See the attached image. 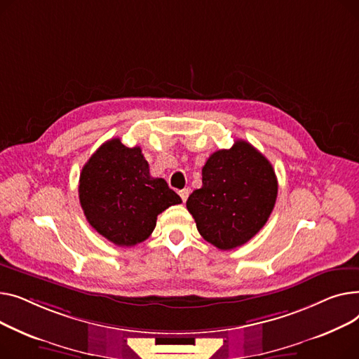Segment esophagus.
<instances>
[{
	"label": "esophagus",
	"mask_w": 359,
	"mask_h": 359,
	"mask_svg": "<svg viewBox=\"0 0 359 359\" xmlns=\"http://www.w3.org/2000/svg\"><path fill=\"white\" fill-rule=\"evenodd\" d=\"M180 196H181V200L185 203V201H187V198H188V196H189V189H188V188L181 189V191H180Z\"/></svg>",
	"instance_id": "34e87169"
}]
</instances>
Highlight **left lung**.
I'll return each mask as SVG.
<instances>
[{"mask_svg":"<svg viewBox=\"0 0 359 359\" xmlns=\"http://www.w3.org/2000/svg\"><path fill=\"white\" fill-rule=\"evenodd\" d=\"M203 185L187 200L200 235L222 250L254 238L276 205L278 181L269 161L245 140L210 155Z\"/></svg>","mask_w":359,"mask_h":359,"instance_id":"8db88e82","label":"left lung"}]
</instances>
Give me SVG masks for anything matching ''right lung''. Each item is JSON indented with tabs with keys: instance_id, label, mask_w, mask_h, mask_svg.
Here are the masks:
<instances>
[{
	"instance_id": "add662e5",
	"label": "right lung",
	"mask_w": 359,
	"mask_h": 359,
	"mask_svg": "<svg viewBox=\"0 0 359 359\" xmlns=\"http://www.w3.org/2000/svg\"><path fill=\"white\" fill-rule=\"evenodd\" d=\"M78 193L88 223L117 246L146 241L158 215L181 203L163 178L151 177L140 147L118 137L102 143L83 165Z\"/></svg>"
}]
</instances>
